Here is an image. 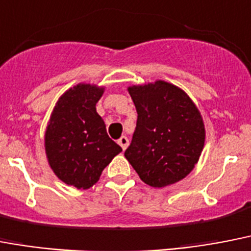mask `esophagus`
Segmentation results:
<instances>
[{"mask_svg": "<svg viewBox=\"0 0 251 251\" xmlns=\"http://www.w3.org/2000/svg\"><path fill=\"white\" fill-rule=\"evenodd\" d=\"M118 144H119L122 149L126 150V149H127L128 144H129V141H128V138L126 137V136H122V137H120L119 140H118Z\"/></svg>", "mask_w": 251, "mask_h": 251, "instance_id": "1", "label": "esophagus"}]
</instances>
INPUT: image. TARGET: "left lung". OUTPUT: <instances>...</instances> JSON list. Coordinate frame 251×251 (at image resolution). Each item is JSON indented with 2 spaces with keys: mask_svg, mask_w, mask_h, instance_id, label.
Masks as SVG:
<instances>
[{
  "mask_svg": "<svg viewBox=\"0 0 251 251\" xmlns=\"http://www.w3.org/2000/svg\"><path fill=\"white\" fill-rule=\"evenodd\" d=\"M137 124L124 157L140 179L163 188L190 174L205 146V124L192 98L164 80L128 87Z\"/></svg>",
  "mask_w": 251,
  "mask_h": 251,
  "instance_id": "obj_1",
  "label": "left lung"
}]
</instances>
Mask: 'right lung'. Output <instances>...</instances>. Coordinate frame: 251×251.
<instances>
[{
  "instance_id": "1",
  "label": "right lung",
  "mask_w": 251,
  "mask_h": 251,
  "mask_svg": "<svg viewBox=\"0 0 251 251\" xmlns=\"http://www.w3.org/2000/svg\"><path fill=\"white\" fill-rule=\"evenodd\" d=\"M105 87L79 83L58 98L45 131V153L58 179L77 189H89L122 151L107 136L96 103Z\"/></svg>"
}]
</instances>
